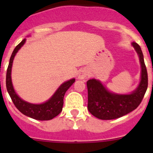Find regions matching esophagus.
<instances>
[{
    "instance_id": "esophagus-1",
    "label": "esophagus",
    "mask_w": 153,
    "mask_h": 153,
    "mask_svg": "<svg viewBox=\"0 0 153 153\" xmlns=\"http://www.w3.org/2000/svg\"><path fill=\"white\" fill-rule=\"evenodd\" d=\"M88 75V72L86 69H82L80 71L79 75H78V78L79 79H85Z\"/></svg>"
}]
</instances>
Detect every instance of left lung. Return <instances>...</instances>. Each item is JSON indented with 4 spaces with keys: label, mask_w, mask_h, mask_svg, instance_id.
<instances>
[{
    "label": "left lung",
    "mask_w": 153,
    "mask_h": 153,
    "mask_svg": "<svg viewBox=\"0 0 153 153\" xmlns=\"http://www.w3.org/2000/svg\"><path fill=\"white\" fill-rule=\"evenodd\" d=\"M132 44L138 54L141 66V82L132 94L112 93L95 79H90L86 82L88 109L92 115L99 119L112 120L124 116L136 109L142 101L148 86L147 71L141 47L135 42Z\"/></svg>",
    "instance_id": "8db88e82"
}]
</instances>
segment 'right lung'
<instances>
[{
  "instance_id": "1",
  "label": "right lung",
  "mask_w": 153,
  "mask_h": 153,
  "mask_svg": "<svg viewBox=\"0 0 153 153\" xmlns=\"http://www.w3.org/2000/svg\"><path fill=\"white\" fill-rule=\"evenodd\" d=\"M25 41L26 39H24L18 46H16L11 55L7 71V78H6V86H7V92L13 104L21 113L34 119L40 120V121L51 120L57 116L62 111L64 95L67 89L75 82V78H72L67 82H64L58 88V90L52 95V98L44 104H32L20 98L13 89L12 80H11V69H12L14 57L16 55L20 48L24 45Z\"/></svg>"
}]
</instances>
